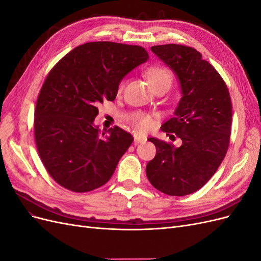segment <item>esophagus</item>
I'll use <instances>...</instances> for the list:
<instances>
[{"mask_svg": "<svg viewBox=\"0 0 261 261\" xmlns=\"http://www.w3.org/2000/svg\"><path fill=\"white\" fill-rule=\"evenodd\" d=\"M134 138H135V144H144L147 141V137L145 135H141V134L136 133L134 135Z\"/></svg>", "mask_w": 261, "mask_h": 261, "instance_id": "1", "label": "esophagus"}]
</instances>
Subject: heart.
<instances>
[{
    "label": "heart",
    "mask_w": 261,
    "mask_h": 261,
    "mask_svg": "<svg viewBox=\"0 0 261 261\" xmlns=\"http://www.w3.org/2000/svg\"><path fill=\"white\" fill-rule=\"evenodd\" d=\"M147 77L150 85L152 87V89L159 86H165L168 87V88H170L173 81H174V74H173L172 69L163 65H154L150 67L147 70ZM123 89H124V83H121L118 90L122 91ZM130 120L133 124L136 126L137 129L141 132L149 129L153 125L151 116L143 112L134 113L130 117Z\"/></svg>",
    "instance_id": "heart-1"
}]
</instances>
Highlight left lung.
<instances>
[{"instance_id":"left-lung-1","label":"left lung","mask_w":261,"mask_h":261,"mask_svg":"<svg viewBox=\"0 0 261 261\" xmlns=\"http://www.w3.org/2000/svg\"><path fill=\"white\" fill-rule=\"evenodd\" d=\"M151 51L177 76L181 98L174 116L161 129L181 146L156 138L146 167L151 185L170 196H185L201 188L217 172L230 144L232 102L230 92L210 63L194 48L180 44L151 46Z\"/></svg>"}]
</instances>
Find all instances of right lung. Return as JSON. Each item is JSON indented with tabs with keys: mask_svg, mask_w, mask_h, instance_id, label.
I'll use <instances>...</instances> for the list:
<instances>
[{
	"mask_svg": "<svg viewBox=\"0 0 261 261\" xmlns=\"http://www.w3.org/2000/svg\"><path fill=\"white\" fill-rule=\"evenodd\" d=\"M148 59L139 45L87 42L50 70L37 99L34 128L40 159L59 185L87 193L111 178L134 138L118 126L100 132L93 124L98 106L113 101L123 77Z\"/></svg>",
	"mask_w": 261,
	"mask_h": 261,
	"instance_id": "add662e5",
	"label": "right lung"
}]
</instances>
